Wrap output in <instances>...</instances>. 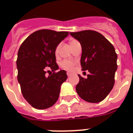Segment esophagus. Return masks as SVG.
I'll use <instances>...</instances> for the list:
<instances>
[{
    "mask_svg": "<svg viewBox=\"0 0 133 133\" xmlns=\"http://www.w3.org/2000/svg\"><path fill=\"white\" fill-rule=\"evenodd\" d=\"M66 75H67L68 77H70V76H71V75H72V73L70 72H66Z\"/></svg>",
    "mask_w": 133,
    "mask_h": 133,
    "instance_id": "obj_1",
    "label": "esophagus"
}]
</instances>
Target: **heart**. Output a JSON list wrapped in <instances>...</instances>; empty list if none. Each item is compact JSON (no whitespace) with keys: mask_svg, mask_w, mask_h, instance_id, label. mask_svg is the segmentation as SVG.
Instances as JSON below:
<instances>
[{"mask_svg":"<svg viewBox=\"0 0 133 133\" xmlns=\"http://www.w3.org/2000/svg\"><path fill=\"white\" fill-rule=\"evenodd\" d=\"M78 43V41H76L75 39H70V46H72L73 44H76V43ZM58 50H59V46H58L55 49V54L57 55L58 52ZM75 64V62L72 60L70 59H65L64 61H63L61 63V67L63 69H66V70H72L73 69L74 66Z\"/></svg>","mask_w":133,"mask_h":133,"instance_id":"obj_1","label":"heart"}]
</instances>
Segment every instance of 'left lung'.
<instances>
[{"mask_svg":"<svg viewBox=\"0 0 133 133\" xmlns=\"http://www.w3.org/2000/svg\"><path fill=\"white\" fill-rule=\"evenodd\" d=\"M82 47V70L89 75L84 78L80 75L76 90L79 97L89 103H97L107 97L115 84L117 70V55L112 44L103 35L94 30L70 32Z\"/></svg>","mask_w":133,"mask_h":133,"instance_id":"1","label":"left lung"}]
</instances>
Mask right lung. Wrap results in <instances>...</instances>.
Wrapping results in <instances>:
<instances>
[{
  "label": "right lung",
  "mask_w": 133,
  "mask_h": 133,
  "mask_svg": "<svg viewBox=\"0 0 133 133\" xmlns=\"http://www.w3.org/2000/svg\"><path fill=\"white\" fill-rule=\"evenodd\" d=\"M68 35V32L37 30L20 46L16 60L18 82L24 99L35 109H48L59 97L61 84L67 78L66 72L61 70L46 77V69L49 66L52 72L58 69L55 49Z\"/></svg>",
  "instance_id": "obj_1"
}]
</instances>
